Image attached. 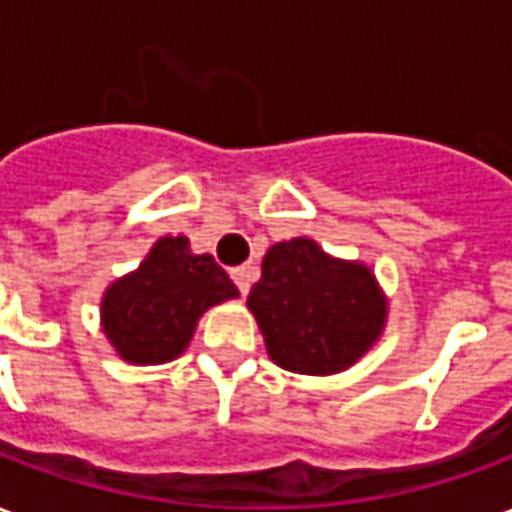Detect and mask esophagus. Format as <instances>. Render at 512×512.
<instances>
[{
	"mask_svg": "<svg viewBox=\"0 0 512 512\" xmlns=\"http://www.w3.org/2000/svg\"><path fill=\"white\" fill-rule=\"evenodd\" d=\"M230 276H233V282H236V287L241 290V295H246L249 293V287H252V279H255V268L238 266L230 271Z\"/></svg>",
	"mask_w": 512,
	"mask_h": 512,
	"instance_id": "obj_1",
	"label": "esophagus"
}]
</instances>
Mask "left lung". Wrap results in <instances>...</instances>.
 <instances>
[{
    "mask_svg": "<svg viewBox=\"0 0 512 512\" xmlns=\"http://www.w3.org/2000/svg\"><path fill=\"white\" fill-rule=\"evenodd\" d=\"M266 350L287 372L339 374L382 336L388 301L372 268L339 260L312 238L279 241L246 298Z\"/></svg>",
    "mask_w": 512,
    "mask_h": 512,
    "instance_id": "1",
    "label": "left lung"
}]
</instances>
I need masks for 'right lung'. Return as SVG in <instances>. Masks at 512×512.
I'll list each match as a JSON object with an SVG mask.
<instances>
[{"mask_svg":"<svg viewBox=\"0 0 512 512\" xmlns=\"http://www.w3.org/2000/svg\"><path fill=\"white\" fill-rule=\"evenodd\" d=\"M230 298L238 287L214 257L192 255L184 236H162L132 274L105 290L102 333L127 363H168L187 350L200 314Z\"/></svg>","mask_w":512,"mask_h":512,"instance_id":"right-lung-1","label":"right lung"}]
</instances>
